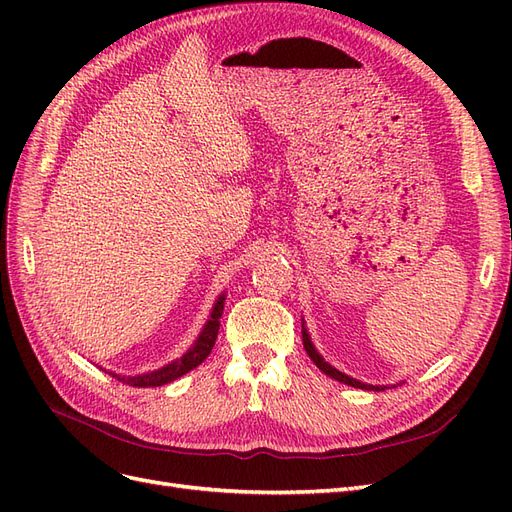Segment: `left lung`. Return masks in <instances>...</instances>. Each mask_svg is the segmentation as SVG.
Instances as JSON below:
<instances>
[{
	"mask_svg": "<svg viewBox=\"0 0 512 512\" xmlns=\"http://www.w3.org/2000/svg\"><path fill=\"white\" fill-rule=\"evenodd\" d=\"M303 346H305V352L309 354V359H312V361L316 363V367H318L320 371H324V374H327L329 378H333V380H337V382H344V384H348V386H354V389H365V391H384V389H386V386H374V384H365V382H361V380H354V378L342 374V371L335 369L333 365H329L327 361H324L322 356L318 354V350L314 348L312 339H309V333H307V329H305V322H303Z\"/></svg>",
	"mask_w": 512,
	"mask_h": 512,
	"instance_id": "1",
	"label": "left lung"
}]
</instances>
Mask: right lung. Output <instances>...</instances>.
<instances>
[{
	"instance_id": "1",
	"label": "right lung",
	"mask_w": 512,
	"mask_h": 512,
	"mask_svg": "<svg viewBox=\"0 0 512 512\" xmlns=\"http://www.w3.org/2000/svg\"><path fill=\"white\" fill-rule=\"evenodd\" d=\"M222 312H224V294L218 299V303L213 305L211 316L205 324L203 333L198 335L194 346L185 352L181 359L168 363L156 371H149V374H141V376H119V374H111V376L123 384L138 386V389H149V386H162V384H168V382L181 378L183 374H188V371H192L194 367L203 363L209 356V352L213 350L215 339H218V331H220Z\"/></svg>"
}]
</instances>
